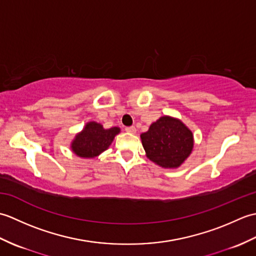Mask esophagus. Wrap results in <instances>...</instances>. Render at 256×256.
I'll list each match as a JSON object with an SVG mask.
<instances>
[{"mask_svg":"<svg viewBox=\"0 0 256 256\" xmlns=\"http://www.w3.org/2000/svg\"><path fill=\"white\" fill-rule=\"evenodd\" d=\"M125 131H126L128 133L135 134L136 133V128H135L134 126H128V128H125Z\"/></svg>","mask_w":256,"mask_h":256,"instance_id":"obj_1","label":"esophagus"}]
</instances>
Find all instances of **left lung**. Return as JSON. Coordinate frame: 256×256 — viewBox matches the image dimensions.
I'll list each match as a JSON object with an SVG mask.
<instances>
[{"label": "left lung", "mask_w": 256, "mask_h": 256, "mask_svg": "<svg viewBox=\"0 0 256 256\" xmlns=\"http://www.w3.org/2000/svg\"><path fill=\"white\" fill-rule=\"evenodd\" d=\"M146 157L162 168L180 167L192 154L194 134L182 120L162 116L140 134Z\"/></svg>", "instance_id": "left-lung-1"}]
</instances>
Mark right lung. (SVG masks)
I'll return each instance as SVG.
<instances>
[{
  "instance_id": "right-lung-1",
  "label": "right lung",
  "mask_w": 256,
  "mask_h": 256,
  "mask_svg": "<svg viewBox=\"0 0 256 256\" xmlns=\"http://www.w3.org/2000/svg\"><path fill=\"white\" fill-rule=\"evenodd\" d=\"M120 132L121 128L118 126L104 128L102 124L90 121L76 134L70 143V148L81 158H94L110 148L114 138Z\"/></svg>"
}]
</instances>
